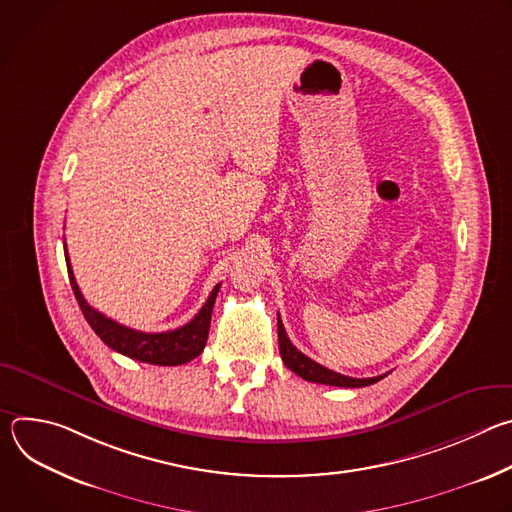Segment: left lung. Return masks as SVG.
<instances>
[{
    "label": "left lung",
    "mask_w": 512,
    "mask_h": 512,
    "mask_svg": "<svg viewBox=\"0 0 512 512\" xmlns=\"http://www.w3.org/2000/svg\"><path fill=\"white\" fill-rule=\"evenodd\" d=\"M277 338H279V354L285 362V367L289 371H294L296 375H300L304 381L330 385V387H350V389H354V387H369V385H373V383H377L385 377V375H381V377H371V379H354V377H346V375H340V373H334V371L322 367V364L308 358L304 352H300L294 344H291V340L285 334V328H283V322H281L279 314H277Z\"/></svg>",
    "instance_id": "obj_1"
}]
</instances>
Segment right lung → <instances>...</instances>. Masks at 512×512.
Returning <instances> with one entry per match:
<instances>
[{"instance_id":"right-lung-1","label":"right lung","mask_w":512,"mask_h":512,"mask_svg":"<svg viewBox=\"0 0 512 512\" xmlns=\"http://www.w3.org/2000/svg\"><path fill=\"white\" fill-rule=\"evenodd\" d=\"M64 257H66L70 285H72L75 298L83 310V316L87 318V322L95 330V334L109 348L129 356L133 360H139V362L158 364V367H176V364L190 362L204 350L206 338H208V328H210L212 306H214L218 289H221V283L214 285L206 304L186 326L168 330V332H139V330L127 328V326L107 318L105 314L97 312L95 308H91L81 294L75 273H72L66 247H64Z\"/></svg>"}]
</instances>
